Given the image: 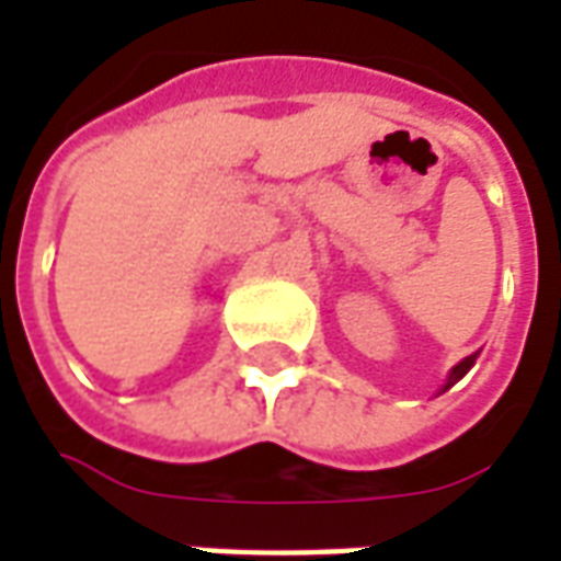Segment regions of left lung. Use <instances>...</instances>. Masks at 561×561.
Here are the masks:
<instances>
[{
	"instance_id": "1",
	"label": "left lung",
	"mask_w": 561,
	"mask_h": 561,
	"mask_svg": "<svg viewBox=\"0 0 561 561\" xmlns=\"http://www.w3.org/2000/svg\"><path fill=\"white\" fill-rule=\"evenodd\" d=\"M474 360H478V352L474 354H469V357H466V360H459L457 366H454V369H450V376H447V381H445V388L442 390H447V388H454V385H457L459 378L466 376V373H469L471 366H474Z\"/></svg>"
}]
</instances>
